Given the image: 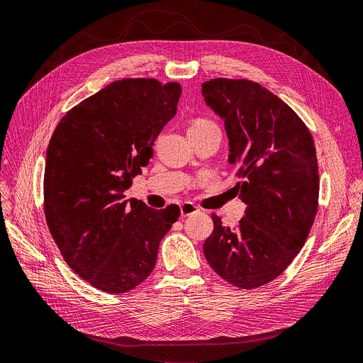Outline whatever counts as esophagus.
Masks as SVG:
<instances>
[{
    "mask_svg": "<svg viewBox=\"0 0 363 363\" xmlns=\"http://www.w3.org/2000/svg\"><path fill=\"white\" fill-rule=\"evenodd\" d=\"M196 211H198V207L194 204V202L186 201V202H183V204H180V214H182V217L192 216Z\"/></svg>",
    "mask_w": 363,
    "mask_h": 363,
    "instance_id": "34e87169",
    "label": "esophagus"
}]
</instances>
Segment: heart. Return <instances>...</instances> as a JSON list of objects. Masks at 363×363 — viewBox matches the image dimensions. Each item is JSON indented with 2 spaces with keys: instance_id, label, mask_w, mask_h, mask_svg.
I'll list each match as a JSON object with an SVG mask.
<instances>
[{
  "instance_id": "b5f03b06",
  "label": "heart",
  "mask_w": 363,
  "mask_h": 363,
  "mask_svg": "<svg viewBox=\"0 0 363 363\" xmlns=\"http://www.w3.org/2000/svg\"><path fill=\"white\" fill-rule=\"evenodd\" d=\"M204 126H216V125L208 119H198L194 122V125L191 128H204Z\"/></svg>"
}]
</instances>
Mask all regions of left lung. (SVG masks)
Instances as JSON below:
<instances>
[{
  "label": "left lung",
  "mask_w": 363,
  "mask_h": 363,
  "mask_svg": "<svg viewBox=\"0 0 363 363\" xmlns=\"http://www.w3.org/2000/svg\"><path fill=\"white\" fill-rule=\"evenodd\" d=\"M207 106L225 122L232 187L245 204L237 228L222 225L204 242L210 267L241 289L264 286L291 265L318 206V167L311 133L284 101L252 80L202 83Z\"/></svg>",
  "instance_id": "8db88e82"
}]
</instances>
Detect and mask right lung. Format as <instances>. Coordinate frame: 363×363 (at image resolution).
Returning <instances> with one entry per match:
<instances>
[{
  "label": "right lung",
  "mask_w": 363,
  "mask_h": 363,
  "mask_svg": "<svg viewBox=\"0 0 363 363\" xmlns=\"http://www.w3.org/2000/svg\"><path fill=\"white\" fill-rule=\"evenodd\" d=\"M180 84L116 80L72 107L50 138L45 214L68 267L107 294H125L155 268L180 208L155 210L125 191L176 116Z\"/></svg>",
  "instance_id": "obj_1"
}]
</instances>
